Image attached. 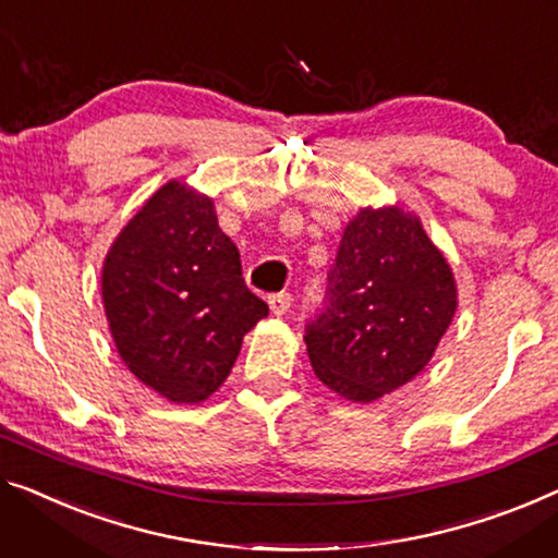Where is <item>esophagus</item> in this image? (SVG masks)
Listing matches in <instances>:
<instances>
[{
	"label": "esophagus",
	"mask_w": 558,
	"mask_h": 558,
	"mask_svg": "<svg viewBox=\"0 0 558 558\" xmlns=\"http://www.w3.org/2000/svg\"><path fill=\"white\" fill-rule=\"evenodd\" d=\"M268 305L272 315H286L290 311V305H293V295L290 293H276L268 298Z\"/></svg>",
	"instance_id": "obj_1"
}]
</instances>
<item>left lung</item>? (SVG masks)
<instances>
[{
	"label": "left lung",
	"instance_id": "left-lung-1",
	"mask_svg": "<svg viewBox=\"0 0 558 558\" xmlns=\"http://www.w3.org/2000/svg\"><path fill=\"white\" fill-rule=\"evenodd\" d=\"M328 282L326 311L305 328L307 359L323 386L353 403L418 376L459 307L451 265L401 205L361 207Z\"/></svg>",
	"mask_w": 558,
	"mask_h": 558
}]
</instances>
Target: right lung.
Instances as JSON below:
<instances>
[{"instance_id": "obj_1", "label": "right lung", "mask_w": 558, "mask_h": 558, "mask_svg": "<svg viewBox=\"0 0 558 558\" xmlns=\"http://www.w3.org/2000/svg\"><path fill=\"white\" fill-rule=\"evenodd\" d=\"M102 303L120 359L170 403H203L230 376L243 336L268 315L213 197L170 180L107 251Z\"/></svg>"}]
</instances>
